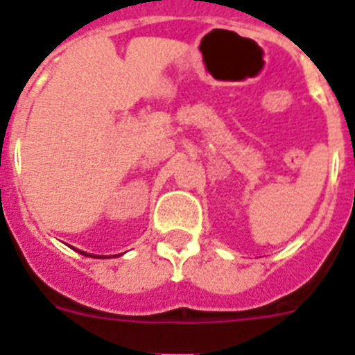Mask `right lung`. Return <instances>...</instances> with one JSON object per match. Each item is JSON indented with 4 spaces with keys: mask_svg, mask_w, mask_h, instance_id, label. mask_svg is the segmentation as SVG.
Listing matches in <instances>:
<instances>
[{
    "mask_svg": "<svg viewBox=\"0 0 355 355\" xmlns=\"http://www.w3.org/2000/svg\"><path fill=\"white\" fill-rule=\"evenodd\" d=\"M80 254H85V256H92V254H86V252H83V250H80ZM92 258H96V256H92Z\"/></svg>",
    "mask_w": 355,
    "mask_h": 355,
    "instance_id": "obj_1",
    "label": "right lung"
}]
</instances>
